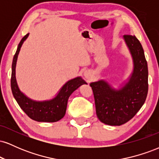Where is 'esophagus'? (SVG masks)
Returning <instances> with one entry per match:
<instances>
[{
	"mask_svg": "<svg viewBox=\"0 0 159 159\" xmlns=\"http://www.w3.org/2000/svg\"><path fill=\"white\" fill-rule=\"evenodd\" d=\"M84 76L85 78H87V80H90V78L92 77V72H91L90 70H86L84 72Z\"/></svg>",
	"mask_w": 159,
	"mask_h": 159,
	"instance_id": "34e87169",
	"label": "esophagus"
}]
</instances>
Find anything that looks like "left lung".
I'll use <instances>...</instances> for the list:
<instances>
[{
  "label": "left lung",
  "instance_id": "obj_1",
  "mask_svg": "<svg viewBox=\"0 0 159 159\" xmlns=\"http://www.w3.org/2000/svg\"><path fill=\"white\" fill-rule=\"evenodd\" d=\"M123 38L132 59L129 77L117 85V89L105 79L90 84L97 117L109 125H121L132 119L143 106L148 93V67L143 47L135 36Z\"/></svg>",
  "mask_w": 159,
  "mask_h": 159
}]
</instances>
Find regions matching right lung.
Listing matches in <instances>:
<instances>
[{"instance_id": "obj_1", "label": "right lung", "mask_w": 159, "mask_h": 159, "mask_svg": "<svg viewBox=\"0 0 159 159\" xmlns=\"http://www.w3.org/2000/svg\"><path fill=\"white\" fill-rule=\"evenodd\" d=\"M28 36L29 33L21 39L12 60L11 76V89L12 94L20 107L32 120L45 123L59 121L65 116L67 102L71 94L81 85L87 84L81 76H78L66 82L57 93L50 99L37 101L27 96L21 92L18 86L16 78V67L20 50Z\"/></svg>"}]
</instances>
